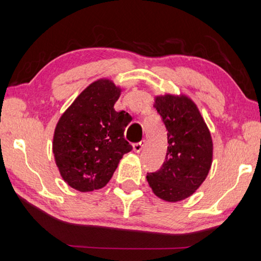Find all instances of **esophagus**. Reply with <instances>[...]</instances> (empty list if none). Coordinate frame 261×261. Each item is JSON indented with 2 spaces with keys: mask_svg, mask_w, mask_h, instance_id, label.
Listing matches in <instances>:
<instances>
[{
  "mask_svg": "<svg viewBox=\"0 0 261 261\" xmlns=\"http://www.w3.org/2000/svg\"><path fill=\"white\" fill-rule=\"evenodd\" d=\"M145 144H146V141H145V140H140L139 143L134 144V145H132V147H134V151L137 152V153H139V152L141 151V149L144 148Z\"/></svg>",
  "mask_w": 261,
  "mask_h": 261,
  "instance_id": "34e87169",
  "label": "esophagus"
}]
</instances>
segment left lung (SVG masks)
Instances as JSON below:
<instances>
[{
  "label": "left lung",
  "mask_w": 261,
  "mask_h": 261,
  "mask_svg": "<svg viewBox=\"0 0 261 261\" xmlns=\"http://www.w3.org/2000/svg\"><path fill=\"white\" fill-rule=\"evenodd\" d=\"M154 108L168 131V148L162 167L146 178L160 199L180 201L196 192L210 173L211 132L197 105L187 95H158Z\"/></svg>",
  "instance_id": "1"
}]
</instances>
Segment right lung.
Returning <instances> with one entry per match:
<instances>
[{
  "mask_svg": "<svg viewBox=\"0 0 261 261\" xmlns=\"http://www.w3.org/2000/svg\"><path fill=\"white\" fill-rule=\"evenodd\" d=\"M122 88L107 78L90 84L57 122L53 153L64 182L81 192L103 188L125 153L127 113L114 105Z\"/></svg>",
  "mask_w": 261,
  "mask_h": 261,
  "instance_id": "add662e5",
  "label": "right lung"
}]
</instances>
